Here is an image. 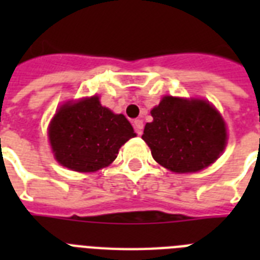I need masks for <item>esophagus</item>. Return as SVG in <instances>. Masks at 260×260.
<instances>
[{
    "mask_svg": "<svg viewBox=\"0 0 260 260\" xmlns=\"http://www.w3.org/2000/svg\"><path fill=\"white\" fill-rule=\"evenodd\" d=\"M134 125H135V131H136V134L142 135V132H143V121H142V120H135Z\"/></svg>",
    "mask_w": 260,
    "mask_h": 260,
    "instance_id": "1",
    "label": "esophagus"
}]
</instances>
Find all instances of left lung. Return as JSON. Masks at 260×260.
Here are the masks:
<instances>
[{
  "mask_svg": "<svg viewBox=\"0 0 260 260\" xmlns=\"http://www.w3.org/2000/svg\"><path fill=\"white\" fill-rule=\"evenodd\" d=\"M142 139L152 158L174 173H196L210 166L226 146V125L204 100L166 95L151 110Z\"/></svg>",
  "mask_w": 260,
  "mask_h": 260,
  "instance_id": "1",
  "label": "left lung"
}]
</instances>
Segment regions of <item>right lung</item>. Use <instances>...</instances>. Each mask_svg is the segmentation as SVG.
<instances>
[{
    "mask_svg": "<svg viewBox=\"0 0 260 260\" xmlns=\"http://www.w3.org/2000/svg\"><path fill=\"white\" fill-rule=\"evenodd\" d=\"M135 136L125 116L102 106L97 95L62 105L48 126L55 159L79 173L109 166L120 147Z\"/></svg>",
    "mask_w": 260,
    "mask_h": 260,
    "instance_id": "add662e5",
    "label": "right lung"
}]
</instances>
